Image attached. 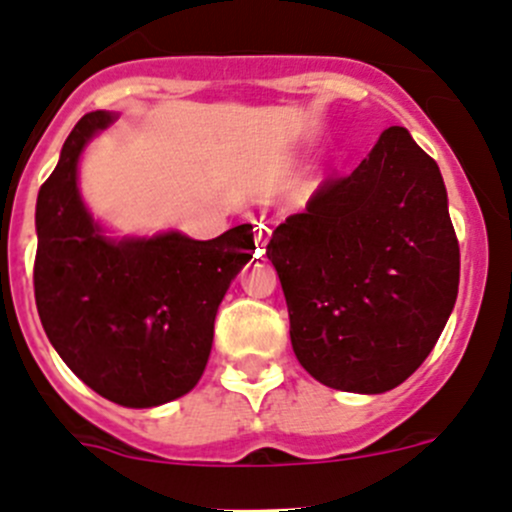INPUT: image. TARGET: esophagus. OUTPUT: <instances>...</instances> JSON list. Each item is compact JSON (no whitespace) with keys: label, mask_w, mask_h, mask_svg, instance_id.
Segmentation results:
<instances>
[{"label":"esophagus","mask_w":512,"mask_h":512,"mask_svg":"<svg viewBox=\"0 0 512 512\" xmlns=\"http://www.w3.org/2000/svg\"><path fill=\"white\" fill-rule=\"evenodd\" d=\"M255 240H257V247H260V252L265 250L267 242H270V227H267L265 223H260L255 227Z\"/></svg>","instance_id":"34e87169"}]
</instances>
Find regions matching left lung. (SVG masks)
Masks as SVG:
<instances>
[{"label":"left lung","instance_id":"obj_1","mask_svg":"<svg viewBox=\"0 0 512 512\" xmlns=\"http://www.w3.org/2000/svg\"><path fill=\"white\" fill-rule=\"evenodd\" d=\"M299 364L329 389L384 394L431 354L458 297L461 255L436 160L386 128L347 178L324 180L277 225Z\"/></svg>","mask_w":512,"mask_h":512}]
</instances>
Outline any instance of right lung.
I'll return each mask as SVG.
<instances>
[{"mask_svg": "<svg viewBox=\"0 0 512 512\" xmlns=\"http://www.w3.org/2000/svg\"><path fill=\"white\" fill-rule=\"evenodd\" d=\"M118 113H86L36 198L34 297L51 347L89 389L128 409L188 394L213 349L215 314L252 260V225L215 240L180 230L113 235L86 205L79 163Z\"/></svg>", "mask_w": 512, "mask_h": 512, "instance_id": "add662e5", "label": "right lung"}]
</instances>
